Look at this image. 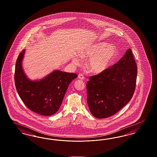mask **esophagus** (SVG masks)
<instances>
[{
	"label": "esophagus",
	"mask_w": 157,
	"mask_h": 157,
	"mask_svg": "<svg viewBox=\"0 0 157 157\" xmlns=\"http://www.w3.org/2000/svg\"><path fill=\"white\" fill-rule=\"evenodd\" d=\"M78 78L79 79H80L81 80H83L84 79V77L82 75H81V74H79V75H78Z\"/></svg>",
	"instance_id": "34e87169"
}]
</instances>
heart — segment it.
<instances>
[{"instance_id": "heart-1", "label": "heart", "mask_w": 157, "mask_h": 157, "mask_svg": "<svg viewBox=\"0 0 157 157\" xmlns=\"http://www.w3.org/2000/svg\"><path fill=\"white\" fill-rule=\"evenodd\" d=\"M117 55L116 47L105 42L95 43L85 48L80 52L82 58H89L87 66L89 70L95 74H100L107 70L115 60ZM76 64L80 63L78 57L73 59Z\"/></svg>"}]
</instances>
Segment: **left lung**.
Segmentation results:
<instances>
[{"mask_svg":"<svg viewBox=\"0 0 157 157\" xmlns=\"http://www.w3.org/2000/svg\"><path fill=\"white\" fill-rule=\"evenodd\" d=\"M137 67L128 49L116 64L87 81V104L93 116L106 118L115 115L130 101L137 80Z\"/></svg>","mask_w":157,"mask_h":157,"instance_id":"1","label":"left lung"}]
</instances>
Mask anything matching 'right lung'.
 I'll use <instances>...</instances> for the list:
<instances>
[{"label":"right lung","instance_id":"add662e5","mask_svg":"<svg viewBox=\"0 0 157 157\" xmlns=\"http://www.w3.org/2000/svg\"><path fill=\"white\" fill-rule=\"evenodd\" d=\"M25 51L18 56L14 82L24 104L41 115L51 116L59 110L69 85L77 75L55 70L40 81H31L24 73L22 60Z\"/></svg>","mask_w":157,"mask_h":157}]
</instances>
